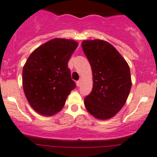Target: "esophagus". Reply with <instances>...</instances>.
<instances>
[{"label":"esophagus","instance_id":"obj_1","mask_svg":"<svg viewBox=\"0 0 157 157\" xmlns=\"http://www.w3.org/2000/svg\"><path fill=\"white\" fill-rule=\"evenodd\" d=\"M76 84H77L78 86H79L80 85H81V80H78V81H77V82H76Z\"/></svg>","mask_w":157,"mask_h":157}]
</instances>
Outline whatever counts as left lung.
Returning a JSON list of instances; mask_svg holds the SVG:
<instances>
[{
	"label": "left lung",
	"mask_w": 157,
	"mask_h": 157,
	"mask_svg": "<svg viewBox=\"0 0 157 157\" xmlns=\"http://www.w3.org/2000/svg\"><path fill=\"white\" fill-rule=\"evenodd\" d=\"M82 48L93 73V87L84 98L85 107L96 118H111L123 107L130 93L128 64L105 40H83Z\"/></svg>",
	"instance_id": "left-lung-1"
}]
</instances>
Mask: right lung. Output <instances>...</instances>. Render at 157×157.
<instances>
[{
  "label": "right lung",
  "mask_w": 157,
  "mask_h": 157,
  "mask_svg": "<svg viewBox=\"0 0 157 157\" xmlns=\"http://www.w3.org/2000/svg\"><path fill=\"white\" fill-rule=\"evenodd\" d=\"M78 43L53 39L29 56L22 70V85L31 106L44 116H52L64 107L75 82L68 68Z\"/></svg>",
  "instance_id": "right-lung-1"
}]
</instances>
